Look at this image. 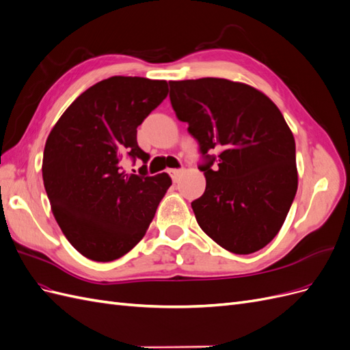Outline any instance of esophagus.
<instances>
[{
  "label": "esophagus",
  "instance_id": "esophagus-1",
  "mask_svg": "<svg viewBox=\"0 0 350 350\" xmlns=\"http://www.w3.org/2000/svg\"><path fill=\"white\" fill-rule=\"evenodd\" d=\"M183 172H184L183 169H169V175H171V178L174 179L175 183L178 181L179 176H181V174H183Z\"/></svg>",
  "mask_w": 350,
  "mask_h": 350
}]
</instances>
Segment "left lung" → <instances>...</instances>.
I'll use <instances>...</instances> for the list:
<instances>
[{
    "label": "left lung",
    "mask_w": 350,
    "mask_h": 350,
    "mask_svg": "<svg viewBox=\"0 0 350 350\" xmlns=\"http://www.w3.org/2000/svg\"><path fill=\"white\" fill-rule=\"evenodd\" d=\"M178 120L200 143L206 191L197 224L221 248L252 254L279 234L298 189L295 139L282 112L245 83L204 77L169 81ZM219 150L218 166L206 154Z\"/></svg>",
    "instance_id": "obj_1"
}]
</instances>
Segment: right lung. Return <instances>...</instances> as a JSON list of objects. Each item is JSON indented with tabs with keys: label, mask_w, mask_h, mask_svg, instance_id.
Instances as JSON below:
<instances>
[{
	"label": "right lung",
	"mask_w": 350,
	"mask_h": 350,
	"mask_svg": "<svg viewBox=\"0 0 350 350\" xmlns=\"http://www.w3.org/2000/svg\"><path fill=\"white\" fill-rule=\"evenodd\" d=\"M167 96L166 80L113 76L93 84L61 115L46 139L42 178L62 234L81 256L108 262L146 235L172 179L121 171V159L149 154L137 126Z\"/></svg>",
	"instance_id": "obj_1"
}]
</instances>
